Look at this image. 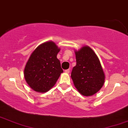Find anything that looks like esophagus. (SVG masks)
I'll return each instance as SVG.
<instances>
[{
  "mask_svg": "<svg viewBox=\"0 0 128 128\" xmlns=\"http://www.w3.org/2000/svg\"><path fill=\"white\" fill-rule=\"evenodd\" d=\"M65 72L67 73V74H68V73L70 72V69H67V70H65Z\"/></svg>",
  "mask_w": 128,
  "mask_h": 128,
  "instance_id": "34e87169",
  "label": "esophagus"
}]
</instances>
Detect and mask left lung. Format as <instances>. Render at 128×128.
Listing matches in <instances>:
<instances>
[{
  "instance_id": "left-lung-1",
  "label": "left lung",
  "mask_w": 128,
  "mask_h": 128,
  "mask_svg": "<svg viewBox=\"0 0 128 128\" xmlns=\"http://www.w3.org/2000/svg\"><path fill=\"white\" fill-rule=\"evenodd\" d=\"M76 65L73 68L71 78L75 88L84 96L98 92L104 82L105 76L99 59L88 46L75 51Z\"/></svg>"
}]
</instances>
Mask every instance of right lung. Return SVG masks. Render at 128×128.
<instances>
[{
    "mask_svg": "<svg viewBox=\"0 0 128 128\" xmlns=\"http://www.w3.org/2000/svg\"><path fill=\"white\" fill-rule=\"evenodd\" d=\"M60 48L52 41L39 45L29 58L24 69V77L32 89L46 92L56 82L63 70L57 58Z\"/></svg>",
    "mask_w": 128,
    "mask_h": 128,
    "instance_id": "1",
    "label": "right lung"
}]
</instances>
